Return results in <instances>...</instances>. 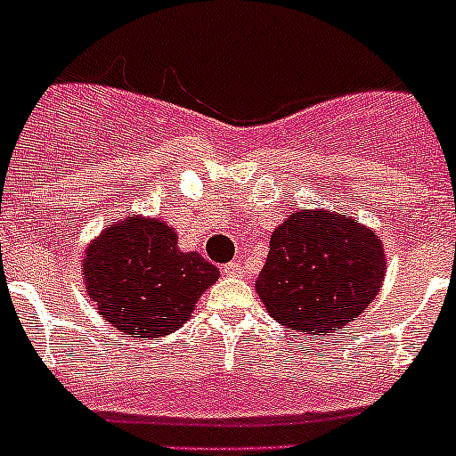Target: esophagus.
Wrapping results in <instances>:
<instances>
[{
    "label": "esophagus",
    "instance_id": "esophagus-1",
    "mask_svg": "<svg viewBox=\"0 0 456 456\" xmlns=\"http://www.w3.org/2000/svg\"><path fill=\"white\" fill-rule=\"evenodd\" d=\"M221 272H224V276H241L244 269H241L240 263H225L224 267H221Z\"/></svg>",
    "mask_w": 456,
    "mask_h": 456
}]
</instances>
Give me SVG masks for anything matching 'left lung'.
I'll list each match as a JSON object with an SVG mask.
<instances>
[{"instance_id": "obj_1", "label": "left lung", "mask_w": 456, "mask_h": 456, "mask_svg": "<svg viewBox=\"0 0 456 456\" xmlns=\"http://www.w3.org/2000/svg\"><path fill=\"white\" fill-rule=\"evenodd\" d=\"M384 278V241L372 228L345 212L297 209L272 232L256 289L281 326L331 336L363 315Z\"/></svg>"}]
</instances>
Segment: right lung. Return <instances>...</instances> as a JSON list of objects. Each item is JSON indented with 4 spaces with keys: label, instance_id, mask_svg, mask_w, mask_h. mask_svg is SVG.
<instances>
[{
    "label": "right lung",
    "instance_id": "obj_1",
    "mask_svg": "<svg viewBox=\"0 0 456 456\" xmlns=\"http://www.w3.org/2000/svg\"><path fill=\"white\" fill-rule=\"evenodd\" d=\"M88 299L125 338H159L191 317L219 269L183 251L178 232L157 216L114 219L84 251Z\"/></svg>",
    "mask_w": 456,
    "mask_h": 456
}]
</instances>
